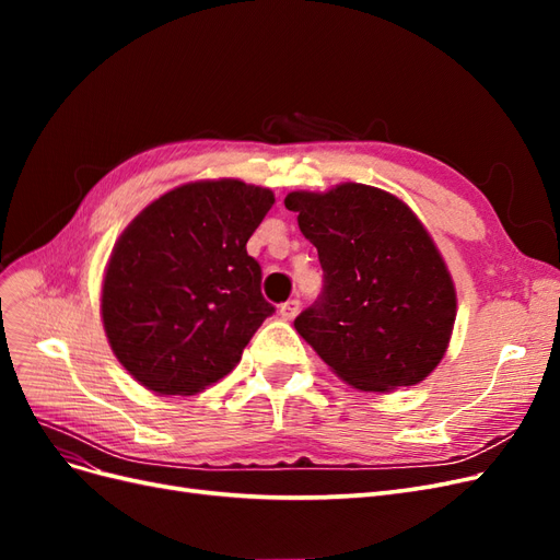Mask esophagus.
<instances>
[{
    "mask_svg": "<svg viewBox=\"0 0 560 560\" xmlns=\"http://www.w3.org/2000/svg\"><path fill=\"white\" fill-rule=\"evenodd\" d=\"M299 311H301V301L299 299H290V301L282 303V306H280V317L290 322V319H294L299 315Z\"/></svg>",
    "mask_w": 560,
    "mask_h": 560,
    "instance_id": "esophagus-1",
    "label": "esophagus"
}]
</instances>
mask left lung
<instances>
[{
  "label": "left lung",
  "instance_id": "left-lung-1",
  "mask_svg": "<svg viewBox=\"0 0 560 560\" xmlns=\"http://www.w3.org/2000/svg\"><path fill=\"white\" fill-rule=\"evenodd\" d=\"M284 208L317 247L325 292L294 329L343 383L393 393L425 381L455 325V284L432 235L397 196L358 182L292 191Z\"/></svg>",
  "mask_w": 560,
  "mask_h": 560
}]
</instances>
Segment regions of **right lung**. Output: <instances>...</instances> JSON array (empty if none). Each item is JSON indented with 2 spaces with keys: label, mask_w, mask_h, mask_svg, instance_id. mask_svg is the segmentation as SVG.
Wrapping results in <instances>:
<instances>
[{
  "label": "right lung",
  "mask_w": 560,
  "mask_h": 560,
  "mask_svg": "<svg viewBox=\"0 0 560 560\" xmlns=\"http://www.w3.org/2000/svg\"><path fill=\"white\" fill-rule=\"evenodd\" d=\"M276 196L241 179L163 194L118 235L100 315L116 360L156 395H196L231 374L276 308L249 235Z\"/></svg>",
  "instance_id": "obj_1"
}]
</instances>
